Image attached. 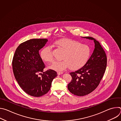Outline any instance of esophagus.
<instances>
[{"instance_id":"34e87169","label":"esophagus","mask_w":121,"mask_h":121,"mask_svg":"<svg viewBox=\"0 0 121 121\" xmlns=\"http://www.w3.org/2000/svg\"><path fill=\"white\" fill-rule=\"evenodd\" d=\"M63 74V72H57V74L58 75H61V74Z\"/></svg>"}]
</instances>
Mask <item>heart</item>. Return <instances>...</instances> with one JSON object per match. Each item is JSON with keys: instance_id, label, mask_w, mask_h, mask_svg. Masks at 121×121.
I'll return each instance as SVG.
<instances>
[{"instance_id": "1", "label": "heart", "mask_w": 121, "mask_h": 121, "mask_svg": "<svg viewBox=\"0 0 121 121\" xmlns=\"http://www.w3.org/2000/svg\"><path fill=\"white\" fill-rule=\"evenodd\" d=\"M55 44L58 49L64 51L61 57L63 60L56 62L50 66L55 70L60 71L68 67L72 70L78 69L85 65L90 57L91 49L89 46L79 42L64 39L56 41ZM41 57L46 62H54L55 58L52 48L48 46L43 48Z\"/></svg>"}]
</instances>
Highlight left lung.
I'll use <instances>...</instances> for the list:
<instances>
[{"instance_id":"8db88e82","label":"left lung","mask_w":121,"mask_h":121,"mask_svg":"<svg viewBox=\"0 0 121 121\" xmlns=\"http://www.w3.org/2000/svg\"><path fill=\"white\" fill-rule=\"evenodd\" d=\"M84 38L94 40V50L84 66L70 73L72 79L67 85L69 91L78 96L88 95L96 89L103 78L107 66L106 53L99 43L91 37Z\"/></svg>"}]
</instances>
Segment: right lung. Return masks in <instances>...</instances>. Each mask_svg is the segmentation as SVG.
Wrapping results in <instances>:
<instances>
[{
    "instance_id": "1",
    "label": "right lung",
    "mask_w": 121,
    "mask_h": 121,
    "mask_svg": "<svg viewBox=\"0 0 121 121\" xmlns=\"http://www.w3.org/2000/svg\"><path fill=\"white\" fill-rule=\"evenodd\" d=\"M47 41L46 39H32L24 42L17 47L13 56L12 68L15 79L21 88L31 96L39 97L46 94L57 76L52 69L43 72L45 65L39 50Z\"/></svg>"
}]
</instances>
